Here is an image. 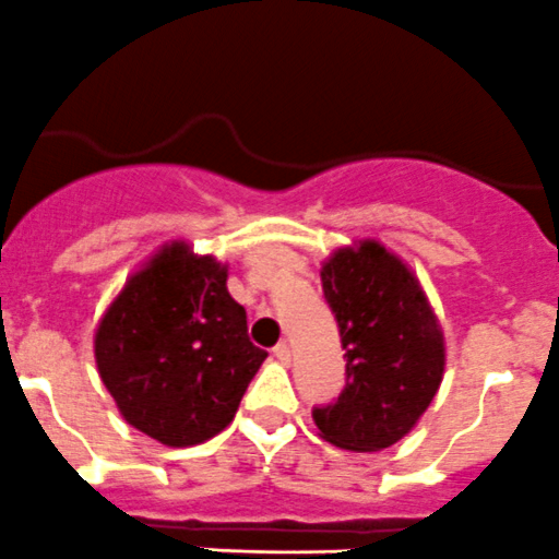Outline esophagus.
I'll list each match as a JSON object with an SVG mask.
<instances>
[{
	"label": "esophagus",
	"instance_id": "34e87169",
	"mask_svg": "<svg viewBox=\"0 0 559 559\" xmlns=\"http://www.w3.org/2000/svg\"><path fill=\"white\" fill-rule=\"evenodd\" d=\"M274 356H276V359H280V362H283V365H288V362H290V345H288V343H276Z\"/></svg>",
	"mask_w": 559,
	"mask_h": 559
}]
</instances>
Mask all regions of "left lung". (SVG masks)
I'll list each match as a JSON object with an SVG mask.
<instances>
[{"label":"left lung","instance_id":"1","mask_svg":"<svg viewBox=\"0 0 559 559\" xmlns=\"http://www.w3.org/2000/svg\"><path fill=\"white\" fill-rule=\"evenodd\" d=\"M321 283L345 348V386L312 419L326 442L376 453L401 442L442 384V326L417 276L379 241L337 249Z\"/></svg>","mask_w":559,"mask_h":559}]
</instances>
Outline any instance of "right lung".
Returning a JSON list of instances; mask_svg holds the SVG:
<instances>
[{
    "label": "right lung",
    "mask_w": 559,
    "mask_h": 559,
    "mask_svg": "<svg viewBox=\"0 0 559 559\" xmlns=\"http://www.w3.org/2000/svg\"><path fill=\"white\" fill-rule=\"evenodd\" d=\"M265 356L227 294V265L183 241L136 271L95 329L100 381L123 419L167 448L225 430Z\"/></svg>",
    "instance_id": "add662e5"
}]
</instances>
